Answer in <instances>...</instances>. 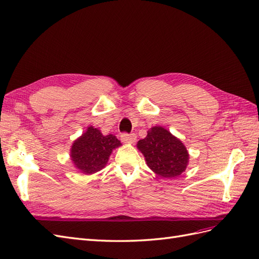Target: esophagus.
<instances>
[{
  "label": "esophagus",
  "mask_w": 259,
  "mask_h": 259,
  "mask_svg": "<svg viewBox=\"0 0 259 259\" xmlns=\"http://www.w3.org/2000/svg\"><path fill=\"white\" fill-rule=\"evenodd\" d=\"M136 140H137V136L135 134H130V135L129 134H123V135H121V141L123 143L131 144V143H135Z\"/></svg>",
  "instance_id": "34e87169"
}]
</instances>
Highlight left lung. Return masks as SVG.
Segmentation results:
<instances>
[{
    "instance_id": "left-lung-1",
    "label": "left lung",
    "mask_w": 259,
    "mask_h": 259,
    "mask_svg": "<svg viewBox=\"0 0 259 259\" xmlns=\"http://www.w3.org/2000/svg\"><path fill=\"white\" fill-rule=\"evenodd\" d=\"M137 148L144 155L148 166L164 178L182 175L189 162L188 151L183 142L158 125L148 131V136L138 142Z\"/></svg>"
}]
</instances>
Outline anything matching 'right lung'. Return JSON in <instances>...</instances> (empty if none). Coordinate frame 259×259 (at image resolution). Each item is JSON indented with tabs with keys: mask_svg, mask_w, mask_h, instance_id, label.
Instances as JSON below:
<instances>
[{
	"mask_svg": "<svg viewBox=\"0 0 259 259\" xmlns=\"http://www.w3.org/2000/svg\"><path fill=\"white\" fill-rule=\"evenodd\" d=\"M120 145V141L115 136H104L91 125L73 142L71 160L78 173L94 174L106 166L112 150Z\"/></svg>",
	"mask_w": 259,
	"mask_h": 259,
	"instance_id": "add662e5",
	"label": "right lung"
}]
</instances>
